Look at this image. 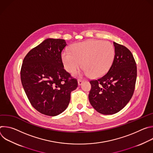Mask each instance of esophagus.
<instances>
[{
  "label": "esophagus",
  "instance_id": "1",
  "mask_svg": "<svg viewBox=\"0 0 153 153\" xmlns=\"http://www.w3.org/2000/svg\"><path fill=\"white\" fill-rule=\"evenodd\" d=\"M83 82V80H81V79H79V80H78V85H82Z\"/></svg>",
  "mask_w": 153,
  "mask_h": 153
}]
</instances>
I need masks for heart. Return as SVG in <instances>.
<instances>
[{
    "label": "heart",
    "mask_w": 153,
    "mask_h": 153,
    "mask_svg": "<svg viewBox=\"0 0 153 153\" xmlns=\"http://www.w3.org/2000/svg\"><path fill=\"white\" fill-rule=\"evenodd\" d=\"M115 48L110 42L90 40L75 43L71 52L64 51L62 60L65 69L74 74L79 68H84V74L97 78L110 70L115 58Z\"/></svg>",
    "instance_id": "heart-1"
}]
</instances>
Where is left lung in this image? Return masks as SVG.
<instances>
[{"label": "left lung", "instance_id": "left-lung-1", "mask_svg": "<svg viewBox=\"0 0 153 153\" xmlns=\"http://www.w3.org/2000/svg\"><path fill=\"white\" fill-rule=\"evenodd\" d=\"M115 58L111 68L103 76L90 80L91 105L99 113H118L131 99L137 78L136 63L126 47L113 42Z\"/></svg>", "mask_w": 153, "mask_h": 153}]
</instances>
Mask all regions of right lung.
I'll list each match as a JSON object with an SVG mask.
<instances>
[{
    "mask_svg": "<svg viewBox=\"0 0 153 153\" xmlns=\"http://www.w3.org/2000/svg\"><path fill=\"white\" fill-rule=\"evenodd\" d=\"M63 39H47L31 50L23 60L20 78L31 105L39 113L55 116L68 107L77 79L65 70L62 51Z\"/></svg>",
    "mask_w": 153,
    "mask_h": 153,
    "instance_id": "add662e5",
    "label": "right lung"
}]
</instances>
